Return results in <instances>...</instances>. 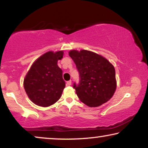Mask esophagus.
Returning a JSON list of instances; mask_svg holds the SVG:
<instances>
[{"label":"esophagus","instance_id":"obj_1","mask_svg":"<svg viewBox=\"0 0 148 148\" xmlns=\"http://www.w3.org/2000/svg\"><path fill=\"white\" fill-rule=\"evenodd\" d=\"M66 86H71V80H69V81H68V82H66Z\"/></svg>","mask_w":148,"mask_h":148}]
</instances>
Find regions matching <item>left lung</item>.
<instances>
[{"label":"left lung","instance_id":"obj_1","mask_svg":"<svg viewBox=\"0 0 148 148\" xmlns=\"http://www.w3.org/2000/svg\"><path fill=\"white\" fill-rule=\"evenodd\" d=\"M79 73V83L73 84L78 98L90 107H97L112 98L116 88L114 66L106 58L86 50L69 52Z\"/></svg>","mask_w":148,"mask_h":148}]
</instances>
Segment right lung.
<instances>
[{"label":"right lung","mask_w":148,"mask_h":148,"mask_svg":"<svg viewBox=\"0 0 148 148\" xmlns=\"http://www.w3.org/2000/svg\"><path fill=\"white\" fill-rule=\"evenodd\" d=\"M62 56V50L46 52L34 62L26 75L24 89L30 100L38 106H49L61 97L65 82L57 62Z\"/></svg>","instance_id":"obj_1"}]
</instances>
